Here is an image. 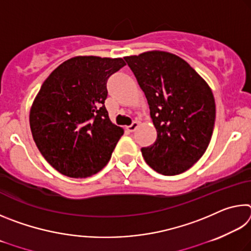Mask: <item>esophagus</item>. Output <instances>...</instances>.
<instances>
[{
    "instance_id": "1",
    "label": "esophagus",
    "mask_w": 251,
    "mask_h": 251,
    "mask_svg": "<svg viewBox=\"0 0 251 251\" xmlns=\"http://www.w3.org/2000/svg\"><path fill=\"white\" fill-rule=\"evenodd\" d=\"M138 125H139V123L135 121V122H133V124H131L130 126H127L126 128H127V130L130 131V133H133V131H135V129L137 128Z\"/></svg>"
}]
</instances>
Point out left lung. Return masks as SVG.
I'll return each mask as SVG.
<instances>
[{"instance_id": "left-lung-1", "label": "left lung", "mask_w": 251, "mask_h": 251, "mask_svg": "<svg viewBox=\"0 0 251 251\" xmlns=\"http://www.w3.org/2000/svg\"><path fill=\"white\" fill-rule=\"evenodd\" d=\"M124 58L145 93L157 130L156 142L142 148L144 159L161 175L186 172L209 145L216 116L211 88L173 53L154 50Z\"/></svg>"}]
</instances>
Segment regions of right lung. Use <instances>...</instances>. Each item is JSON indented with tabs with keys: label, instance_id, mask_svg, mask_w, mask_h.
Here are the masks:
<instances>
[{
	"label": "right lung",
	"instance_id": "right-lung-1",
	"mask_svg": "<svg viewBox=\"0 0 251 251\" xmlns=\"http://www.w3.org/2000/svg\"><path fill=\"white\" fill-rule=\"evenodd\" d=\"M125 65L121 57L75 56L42 84L29 126L41 154L58 173L86 178L108 163L124 129L109 120L106 82Z\"/></svg>",
	"mask_w": 251,
	"mask_h": 251
}]
</instances>
